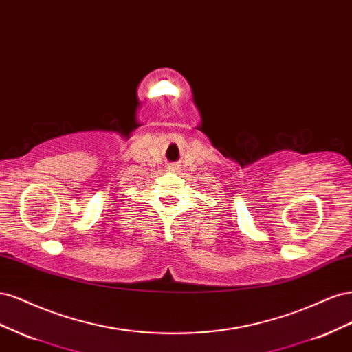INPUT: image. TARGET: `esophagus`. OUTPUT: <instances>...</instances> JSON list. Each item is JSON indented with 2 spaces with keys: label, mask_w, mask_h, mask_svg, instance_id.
Wrapping results in <instances>:
<instances>
[{
  "label": "esophagus",
  "mask_w": 352,
  "mask_h": 352,
  "mask_svg": "<svg viewBox=\"0 0 352 352\" xmlns=\"http://www.w3.org/2000/svg\"><path fill=\"white\" fill-rule=\"evenodd\" d=\"M168 170H170V172H177V170H179V166H176V164L168 166Z\"/></svg>",
  "instance_id": "1"
}]
</instances>
